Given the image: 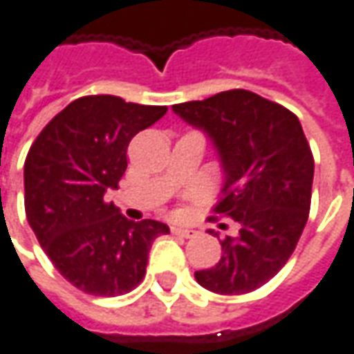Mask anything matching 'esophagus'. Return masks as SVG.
I'll list each match as a JSON object with an SVG mask.
<instances>
[{"label":"esophagus","instance_id":"esophagus-1","mask_svg":"<svg viewBox=\"0 0 354 354\" xmlns=\"http://www.w3.org/2000/svg\"><path fill=\"white\" fill-rule=\"evenodd\" d=\"M172 234H176V236H182V238H192V236H196V230H192V228L172 227Z\"/></svg>","mask_w":354,"mask_h":354}]
</instances>
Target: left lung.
<instances>
[{
	"instance_id": "obj_1",
	"label": "left lung",
	"mask_w": 354,
	"mask_h": 354,
	"mask_svg": "<svg viewBox=\"0 0 354 354\" xmlns=\"http://www.w3.org/2000/svg\"><path fill=\"white\" fill-rule=\"evenodd\" d=\"M187 124L215 141L227 182L213 221L232 218L238 238H223L217 266L196 271L217 295L263 287L292 256L312 201L314 155L297 114L244 88L174 104Z\"/></svg>"
}]
</instances>
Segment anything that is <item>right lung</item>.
<instances>
[{
    "label": "right lung",
    "instance_id": "add662e5",
    "mask_svg": "<svg viewBox=\"0 0 354 354\" xmlns=\"http://www.w3.org/2000/svg\"><path fill=\"white\" fill-rule=\"evenodd\" d=\"M167 106L81 96L52 118L25 160V211L46 256L73 287L120 297L143 281L149 250L168 227L127 221L104 199L127 168V145Z\"/></svg>",
    "mask_w": 354,
    "mask_h": 354
}]
</instances>
